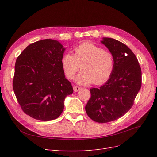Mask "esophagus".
Here are the masks:
<instances>
[{"mask_svg": "<svg viewBox=\"0 0 157 157\" xmlns=\"http://www.w3.org/2000/svg\"><path fill=\"white\" fill-rule=\"evenodd\" d=\"M82 89V88L81 87H80V86H74V87H73V90H74V91L76 92H78V91H80V90Z\"/></svg>", "mask_w": 157, "mask_h": 157, "instance_id": "34e87169", "label": "esophagus"}]
</instances>
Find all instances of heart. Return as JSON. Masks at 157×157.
Returning <instances> with one entry per match:
<instances>
[{
	"label": "heart",
	"instance_id": "obj_1",
	"mask_svg": "<svg viewBox=\"0 0 157 157\" xmlns=\"http://www.w3.org/2000/svg\"><path fill=\"white\" fill-rule=\"evenodd\" d=\"M61 63L65 76L69 79L74 78L80 65H82L83 71L75 78V82L79 84L106 82L112 75L115 65V57L111 52L92 42L77 46L73 55L64 54Z\"/></svg>",
	"mask_w": 157,
	"mask_h": 157
}]
</instances>
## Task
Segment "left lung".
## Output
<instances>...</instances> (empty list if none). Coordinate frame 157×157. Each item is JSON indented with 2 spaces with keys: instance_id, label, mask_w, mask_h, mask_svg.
Returning <instances> with one entry per match:
<instances>
[{
  "instance_id": "left-lung-1",
  "label": "left lung",
  "mask_w": 157,
  "mask_h": 157,
  "mask_svg": "<svg viewBox=\"0 0 157 157\" xmlns=\"http://www.w3.org/2000/svg\"><path fill=\"white\" fill-rule=\"evenodd\" d=\"M101 43L115 57V69L105 84L90 89L85 110L94 121L106 123L122 117L134 105L141 86V70L135 54L122 42L105 37Z\"/></svg>"
}]
</instances>
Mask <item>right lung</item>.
Returning <instances> with one entry per match:
<instances>
[{
    "label": "right lung",
    "instance_id": "right-lung-1",
    "mask_svg": "<svg viewBox=\"0 0 157 157\" xmlns=\"http://www.w3.org/2000/svg\"><path fill=\"white\" fill-rule=\"evenodd\" d=\"M65 50L58 41L44 39L27 46L16 59L13 91L23 111L35 119L59 117L73 92L61 66Z\"/></svg>",
    "mask_w": 157,
    "mask_h": 157
}]
</instances>
